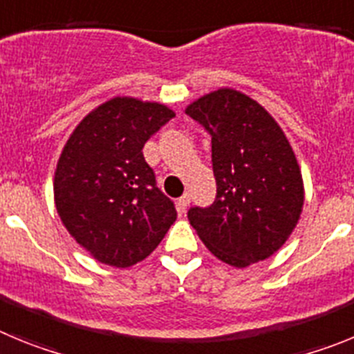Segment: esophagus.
<instances>
[{
	"label": "esophagus",
	"mask_w": 354,
	"mask_h": 354,
	"mask_svg": "<svg viewBox=\"0 0 354 354\" xmlns=\"http://www.w3.org/2000/svg\"><path fill=\"white\" fill-rule=\"evenodd\" d=\"M187 205H189V195H187V193H184V195L177 200V207H179L180 212H186Z\"/></svg>",
	"instance_id": "esophagus-1"
}]
</instances>
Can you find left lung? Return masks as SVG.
<instances>
[{"instance_id":"left-lung-1","label":"left lung","mask_w":354,"mask_h":354,"mask_svg":"<svg viewBox=\"0 0 354 354\" xmlns=\"http://www.w3.org/2000/svg\"><path fill=\"white\" fill-rule=\"evenodd\" d=\"M211 134L216 200L192 207L189 223L209 252L234 268L266 261L298 225L301 170L282 127L234 88L205 93L186 108Z\"/></svg>"}]
</instances>
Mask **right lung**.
Here are the masks:
<instances>
[{"instance_id":"obj_1","label":"right lung","mask_w":354,"mask_h":354,"mask_svg":"<svg viewBox=\"0 0 354 354\" xmlns=\"http://www.w3.org/2000/svg\"><path fill=\"white\" fill-rule=\"evenodd\" d=\"M175 113L159 102L113 97L92 109L62 150L55 205L95 261L129 268L154 252L177 218L143 158L147 140Z\"/></svg>"}]
</instances>
